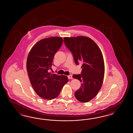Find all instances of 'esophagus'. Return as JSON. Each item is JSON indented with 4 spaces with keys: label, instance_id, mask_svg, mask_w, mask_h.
<instances>
[{
    "label": "esophagus",
    "instance_id": "1",
    "mask_svg": "<svg viewBox=\"0 0 133 133\" xmlns=\"http://www.w3.org/2000/svg\"><path fill=\"white\" fill-rule=\"evenodd\" d=\"M68 78L69 79H72V75H69V76H68Z\"/></svg>",
    "mask_w": 133,
    "mask_h": 133
}]
</instances>
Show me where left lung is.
Segmentation results:
<instances>
[{
	"mask_svg": "<svg viewBox=\"0 0 133 133\" xmlns=\"http://www.w3.org/2000/svg\"><path fill=\"white\" fill-rule=\"evenodd\" d=\"M64 42L72 52L76 64L82 62L81 74L72 76L81 82V86L75 92V96L80 102L87 103L96 96L103 83V54L97 44L88 37H64Z\"/></svg>",
	"mask_w": 133,
	"mask_h": 133,
	"instance_id": "left-lung-1",
	"label": "left lung"
}]
</instances>
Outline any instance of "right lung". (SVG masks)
<instances>
[{
	"label": "right lung",
	"instance_id": "obj_1",
	"mask_svg": "<svg viewBox=\"0 0 133 133\" xmlns=\"http://www.w3.org/2000/svg\"><path fill=\"white\" fill-rule=\"evenodd\" d=\"M63 42L58 37L42 39L32 47L27 58L26 70L33 88L39 97L48 100L57 98L69 81L67 76L49 72Z\"/></svg>",
	"mask_w": 133,
	"mask_h": 133
}]
</instances>
